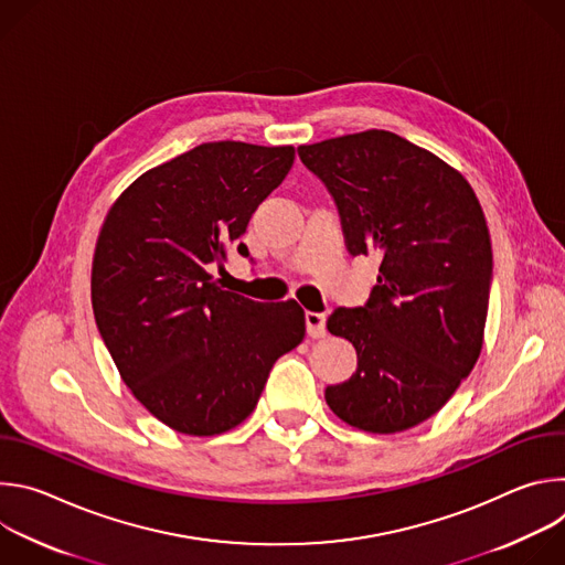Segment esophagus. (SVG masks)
<instances>
[{"mask_svg": "<svg viewBox=\"0 0 565 565\" xmlns=\"http://www.w3.org/2000/svg\"><path fill=\"white\" fill-rule=\"evenodd\" d=\"M306 331L312 340L327 335V315L324 312H306Z\"/></svg>", "mask_w": 565, "mask_h": 565, "instance_id": "obj_1", "label": "esophagus"}]
</instances>
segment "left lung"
I'll return each instance as SVG.
<instances>
[{
	"label": "left lung",
	"instance_id": "1",
	"mask_svg": "<svg viewBox=\"0 0 565 565\" xmlns=\"http://www.w3.org/2000/svg\"><path fill=\"white\" fill-rule=\"evenodd\" d=\"M335 201L349 255L380 259L364 306L327 327L358 351L351 380L329 386L338 418L369 434L412 429L473 369L492 288V244L469 183L427 149L371 129L297 149Z\"/></svg>",
	"mask_w": 565,
	"mask_h": 565
}]
</instances>
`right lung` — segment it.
Segmentation results:
<instances>
[{
    "label": "right lung",
    "mask_w": 565,
    "mask_h": 565,
    "mask_svg": "<svg viewBox=\"0 0 565 565\" xmlns=\"http://www.w3.org/2000/svg\"><path fill=\"white\" fill-rule=\"evenodd\" d=\"M292 160V147L203 142L145 172L105 218L92 270L100 338L131 393L181 434L244 423L306 335L295 299L262 303L210 275Z\"/></svg>",
    "instance_id": "right-lung-1"
}]
</instances>
